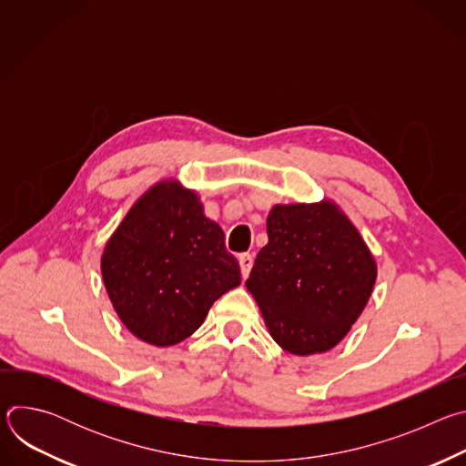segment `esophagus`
<instances>
[{
	"label": "esophagus",
	"instance_id": "1",
	"mask_svg": "<svg viewBox=\"0 0 466 466\" xmlns=\"http://www.w3.org/2000/svg\"><path fill=\"white\" fill-rule=\"evenodd\" d=\"M239 268H241V275H243V279H247L248 277V273H250V269H252V263H254V258H252V254H248V252H245V254H239Z\"/></svg>",
	"mask_w": 466,
	"mask_h": 466
}]
</instances>
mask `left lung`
<instances>
[{
  "label": "left lung",
  "instance_id": "8db88e82",
  "mask_svg": "<svg viewBox=\"0 0 466 466\" xmlns=\"http://www.w3.org/2000/svg\"><path fill=\"white\" fill-rule=\"evenodd\" d=\"M247 289L271 338L297 356L334 349L358 320L376 261L350 219L329 201L277 205Z\"/></svg>",
  "mask_w": 466,
  "mask_h": 466
}]
</instances>
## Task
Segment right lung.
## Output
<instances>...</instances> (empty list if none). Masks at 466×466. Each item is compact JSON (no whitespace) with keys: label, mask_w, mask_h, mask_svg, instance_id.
<instances>
[{"label":"right lung","mask_w":466,"mask_h":466,"mask_svg":"<svg viewBox=\"0 0 466 466\" xmlns=\"http://www.w3.org/2000/svg\"><path fill=\"white\" fill-rule=\"evenodd\" d=\"M101 273L121 322L155 347L189 338L241 282L221 227L178 182H158L138 198L108 239Z\"/></svg>","instance_id":"1"}]
</instances>
